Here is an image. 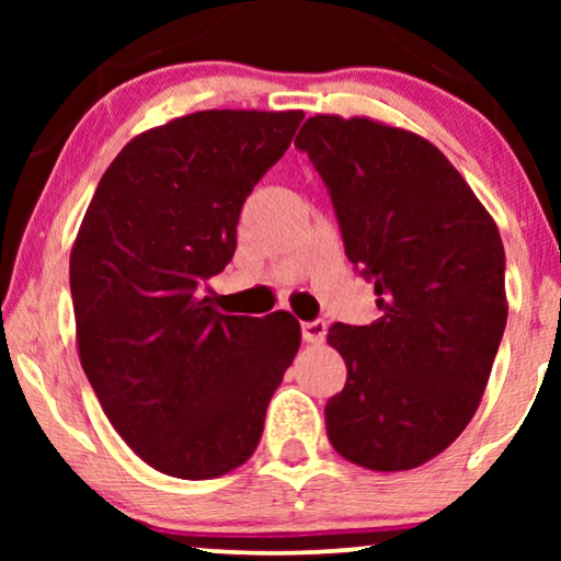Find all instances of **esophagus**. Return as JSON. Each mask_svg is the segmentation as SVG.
Returning <instances> with one entry per match:
<instances>
[{"instance_id":"1","label":"esophagus","mask_w":561,"mask_h":561,"mask_svg":"<svg viewBox=\"0 0 561 561\" xmlns=\"http://www.w3.org/2000/svg\"><path fill=\"white\" fill-rule=\"evenodd\" d=\"M301 334H304V342L321 344V342H324V336H327V324H324V321H304Z\"/></svg>"}]
</instances>
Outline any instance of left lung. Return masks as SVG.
Returning a JSON list of instances; mask_svg holds the SVG:
<instances>
[{
    "label": "left lung",
    "instance_id": "1",
    "mask_svg": "<svg viewBox=\"0 0 561 561\" xmlns=\"http://www.w3.org/2000/svg\"><path fill=\"white\" fill-rule=\"evenodd\" d=\"M296 148L332 194L350 263L375 280L380 317L334 324L347 365L327 436L344 459L401 472L442 455L478 411L503 340L497 225L447 156L370 117L313 114Z\"/></svg>",
    "mask_w": 561,
    "mask_h": 561
}]
</instances>
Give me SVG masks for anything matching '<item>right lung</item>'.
Here are the masks:
<instances>
[{
    "instance_id": "1",
    "label": "right lung",
    "mask_w": 561,
    "mask_h": 561,
    "mask_svg": "<svg viewBox=\"0 0 561 561\" xmlns=\"http://www.w3.org/2000/svg\"><path fill=\"white\" fill-rule=\"evenodd\" d=\"M304 112L204 110L133 137L71 248L76 344L110 424L152 470L211 480L248 462L301 347L294 313L214 309L244 198Z\"/></svg>"
}]
</instances>
